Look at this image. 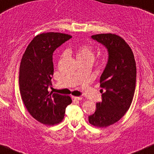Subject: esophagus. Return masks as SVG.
Returning <instances> with one entry per match:
<instances>
[{"label": "esophagus", "mask_w": 154, "mask_h": 154, "mask_svg": "<svg viewBox=\"0 0 154 154\" xmlns=\"http://www.w3.org/2000/svg\"><path fill=\"white\" fill-rule=\"evenodd\" d=\"M72 98L74 100H82V97H76V96H72Z\"/></svg>", "instance_id": "esophagus-1"}]
</instances>
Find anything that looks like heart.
<instances>
[{
    "label": "heart",
    "mask_w": 154,
    "mask_h": 154,
    "mask_svg": "<svg viewBox=\"0 0 154 154\" xmlns=\"http://www.w3.org/2000/svg\"><path fill=\"white\" fill-rule=\"evenodd\" d=\"M75 54L79 62L85 60L92 61L94 57V51L91 46L88 44H83L78 47L75 51Z\"/></svg>",
    "instance_id": "heart-1"
}]
</instances>
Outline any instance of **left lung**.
Wrapping results in <instances>:
<instances>
[{"mask_svg": "<svg viewBox=\"0 0 154 154\" xmlns=\"http://www.w3.org/2000/svg\"><path fill=\"white\" fill-rule=\"evenodd\" d=\"M108 49L109 59L100 77L102 102L89 116L92 126L107 127L119 122L127 113L134 97L137 68L129 44L119 35L101 33L91 35Z\"/></svg>", "mask_w": 154, "mask_h": 154, "instance_id": "left-lung-1", "label": "left lung"}]
</instances>
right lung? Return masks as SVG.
<instances>
[{
  "label": "right lung",
  "mask_w": 154,
  "mask_h": 154,
  "mask_svg": "<svg viewBox=\"0 0 154 154\" xmlns=\"http://www.w3.org/2000/svg\"><path fill=\"white\" fill-rule=\"evenodd\" d=\"M72 36L61 32L39 34L27 46L20 67L19 84L22 100L29 113L45 125L60 124L70 97L49 93L54 74L53 53Z\"/></svg>",
  "instance_id": "add662e5"
}]
</instances>
